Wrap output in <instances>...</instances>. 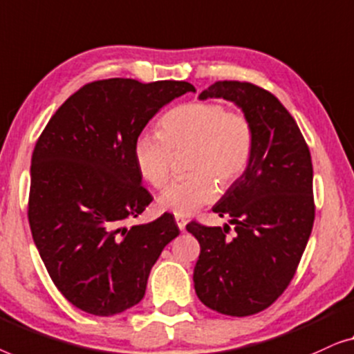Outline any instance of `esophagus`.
Masks as SVG:
<instances>
[{
  "label": "esophagus",
  "instance_id": "1",
  "mask_svg": "<svg viewBox=\"0 0 354 354\" xmlns=\"http://www.w3.org/2000/svg\"><path fill=\"white\" fill-rule=\"evenodd\" d=\"M176 225H178L179 229H181V231H184V229H186V225H187V220H186V218H183V216H176Z\"/></svg>",
  "mask_w": 354,
  "mask_h": 354
}]
</instances>
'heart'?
<instances>
[{"instance_id":"obj_1","label":"heart","mask_w":354,"mask_h":354,"mask_svg":"<svg viewBox=\"0 0 354 354\" xmlns=\"http://www.w3.org/2000/svg\"><path fill=\"white\" fill-rule=\"evenodd\" d=\"M158 134H141L133 144L136 168L152 187L162 189L171 178L173 152L191 149L186 170L158 198L162 210L189 216L218 196V183L229 187L247 171L255 134L242 112L220 102H187L168 111L157 125Z\"/></svg>"}]
</instances>
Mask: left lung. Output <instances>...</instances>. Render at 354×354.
<instances>
[{"instance_id":"left-lung-1","label":"left lung","mask_w":354,"mask_h":354,"mask_svg":"<svg viewBox=\"0 0 354 354\" xmlns=\"http://www.w3.org/2000/svg\"><path fill=\"white\" fill-rule=\"evenodd\" d=\"M201 99L236 102L252 122L255 146L247 171L213 212L229 227L191 221L201 243L194 287L203 305L226 316H252L271 306L295 276L315 223L311 153L281 101L248 82H215Z\"/></svg>"}]
</instances>
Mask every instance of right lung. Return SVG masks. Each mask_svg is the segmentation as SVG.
<instances>
[{
	"label": "right lung",
	"mask_w": 354,
	"mask_h": 354,
	"mask_svg": "<svg viewBox=\"0 0 354 354\" xmlns=\"http://www.w3.org/2000/svg\"><path fill=\"white\" fill-rule=\"evenodd\" d=\"M196 91L187 82L97 80L73 93L39 134L30 168L28 223L59 292L84 313L138 305L163 248L179 234L171 213L125 226L152 202L133 144L160 109Z\"/></svg>",
	"instance_id": "right-lung-1"
}]
</instances>
